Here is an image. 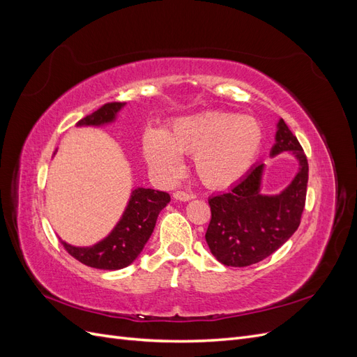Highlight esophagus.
Wrapping results in <instances>:
<instances>
[{
  "label": "esophagus",
  "instance_id": "obj_1",
  "mask_svg": "<svg viewBox=\"0 0 357 357\" xmlns=\"http://www.w3.org/2000/svg\"><path fill=\"white\" fill-rule=\"evenodd\" d=\"M172 197H174L178 201H189V199L193 198V195H190V193H188L185 190H176L174 195H172Z\"/></svg>",
  "mask_w": 357,
  "mask_h": 357
}]
</instances>
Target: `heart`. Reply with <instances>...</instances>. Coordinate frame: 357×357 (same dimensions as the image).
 Listing matches in <instances>:
<instances>
[{
    "instance_id": "obj_1",
    "label": "heart",
    "mask_w": 357,
    "mask_h": 357,
    "mask_svg": "<svg viewBox=\"0 0 357 357\" xmlns=\"http://www.w3.org/2000/svg\"><path fill=\"white\" fill-rule=\"evenodd\" d=\"M262 126L250 116L205 112L172 122L164 135L150 131L144 153L155 171L174 180L181 172L178 155L193 156L197 176L205 186L223 189L240 181L261 152Z\"/></svg>"
}]
</instances>
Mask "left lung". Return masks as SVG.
<instances>
[{
    "label": "left lung",
    "mask_w": 357,
    "mask_h": 357,
    "mask_svg": "<svg viewBox=\"0 0 357 357\" xmlns=\"http://www.w3.org/2000/svg\"><path fill=\"white\" fill-rule=\"evenodd\" d=\"M277 126L271 155L291 152L299 160V171L289 188L277 197L262 195L264 164H259L228 192L208 199L211 220L205 240L214 257L226 266H248L264 261L294 235L301 223L308 160L283 119Z\"/></svg>",
    "instance_id": "8db88e82"
}]
</instances>
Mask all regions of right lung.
<instances>
[{"mask_svg":"<svg viewBox=\"0 0 357 357\" xmlns=\"http://www.w3.org/2000/svg\"><path fill=\"white\" fill-rule=\"evenodd\" d=\"M125 102H107L83 117L79 125H102L112 122ZM167 192L138 188L132 192L123 218L113 232L92 247H73L61 241L63 248L79 262L98 269H121L132 264L152 235L160 210L169 202Z\"/></svg>","mask_w":357,"mask_h":357,"instance_id":"right-lung-1","label":"right lung"}]
</instances>
